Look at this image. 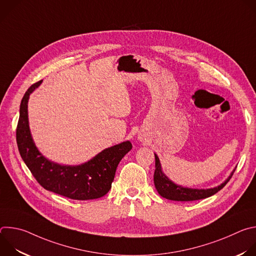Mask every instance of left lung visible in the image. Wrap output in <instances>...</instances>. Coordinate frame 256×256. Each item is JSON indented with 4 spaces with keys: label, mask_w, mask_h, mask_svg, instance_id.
I'll return each instance as SVG.
<instances>
[{
    "label": "left lung",
    "mask_w": 256,
    "mask_h": 256,
    "mask_svg": "<svg viewBox=\"0 0 256 256\" xmlns=\"http://www.w3.org/2000/svg\"><path fill=\"white\" fill-rule=\"evenodd\" d=\"M155 173H154V184L158 192V194L167 200H177V202H190V200H198L202 198H206L208 196H214L218 190H221L231 179L233 173L235 172V169L231 172L229 177L221 184L212 188H206V190H198V188H184L181 186H178L172 180H170L165 173L162 171L161 163L158 158V156L155 154Z\"/></svg>",
    "instance_id": "1"
}]
</instances>
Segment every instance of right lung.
I'll use <instances>...</instances> for the list:
<instances>
[{"label": "right lung", "mask_w": 256, "mask_h": 256, "mask_svg": "<svg viewBox=\"0 0 256 256\" xmlns=\"http://www.w3.org/2000/svg\"><path fill=\"white\" fill-rule=\"evenodd\" d=\"M42 83L40 81L30 86L20 104L16 140L24 163L46 190L78 200L105 196L112 188L118 163L132 148L130 142L126 140L106 148L80 165H62L46 159L35 146L28 122L29 96Z\"/></svg>", "instance_id": "add662e5"}]
</instances>
